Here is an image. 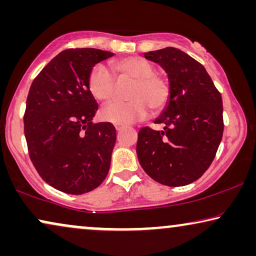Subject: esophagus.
Segmentation results:
<instances>
[{
	"mask_svg": "<svg viewBox=\"0 0 256 256\" xmlns=\"http://www.w3.org/2000/svg\"><path fill=\"white\" fill-rule=\"evenodd\" d=\"M115 129H116V132H121L122 129H124V126H120V124H115Z\"/></svg>",
	"mask_w": 256,
	"mask_h": 256,
	"instance_id": "obj_1",
	"label": "esophagus"
}]
</instances>
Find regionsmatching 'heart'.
<instances>
[{
	"instance_id": "b5f03b06",
	"label": "heart",
	"mask_w": 256,
	"mask_h": 256,
	"mask_svg": "<svg viewBox=\"0 0 256 256\" xmlns=\"http://www.w3.org/2000/svg\"><path fill=\"white\" fill-rule=\"evenodd\" d=\"M120 79L134 80L129 90L128 102H112L100 112L104 121L114 124H130L141 121L149 115L150 107L158 110L164 107L169 98V85L162 76L155 73V68L146 59L128 57L112 64ZM90 93L98 101H108L113 96L115 79L110 70L98 64L90 70L87 79Z\"/></svg>"
}]
</instances>
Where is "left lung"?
Here are the masks:
<instances>
[{
    "label": "left lung",
    "instance_id": "1",
    "mask_svg": "<svg viewBox=\"0 0 256 256\" xmlns=\"http://www.w3.org/2000/svg\"><path fill=\"white\" fill-rule=\"evenodd\" d=\"M166 70L169 98L155 124L138 132L136 154L143 170L168 186H184L208 169L222 142V99L204 66L176 48L146 52Z\"/></svg>",
    "mask_w": 256,
    "mask_h": 256
}]
</instances>
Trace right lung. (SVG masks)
Returning a JSON list of instances; mask_svg holds the SVG:
<instances>
[{
    "instance_id": "obj_1",
    "label": "right lung",
    "mask_w": 256,
    "mask_h": 256,
    "mask_svg": "<svg viewBox=\"0 0 256 256\" xmlns=\"http://www.w3.org/2000/svg\"><path fill=\"white\" fill-rule=\"evenodd\" d=\"M113 56L99 48L64 50L31 84L24 114L31 162L65 194L94 190L110 171L116 130L110 122H92L98 104L87 79L94 65Z\"/></svg>"
}]
</instances>
